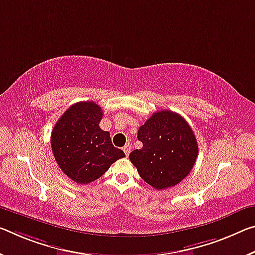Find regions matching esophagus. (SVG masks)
I'll return each instance as SVG.
<instances>
[{"mask_svg": "<svg viewBox=\"0 0 255 255\" xmlns=\"http://www.w3.org/2000/svg\"><path fill=\"white\" fill-rule=\"evenodd\" d=\"M123 149H124L125 154H126V155L128 156V155H129V153H130V145H129V144H126V145H125V146L123 147Z\"/></svg>", "mask_w": 255, "mask_h": 255, "instance_id": "1", "label": "esophagus"}]
</instances>
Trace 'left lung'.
I'll return each instance as SVG.
<instances>
[{"label":"left lung","instance_id":"1","mask_svg":"<svg viewBox=\"0 0 255 255\" xmlns=\"http://www.w3.org/2000/svg\"><path fill=\"white\" fill-rule=\"evenodd\" d=\"M137 138L143 147L134 149L129 159L153 188L172 187L191 172L199 147L191 126L178 113H153L139 127Z\"/></svg>","mask_w":255,"mask_h":255}]
</instances>
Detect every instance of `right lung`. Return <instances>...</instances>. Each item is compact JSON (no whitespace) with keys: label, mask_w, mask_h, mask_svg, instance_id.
<instances>
[{"label":"right lung","mask_w":255,"mask_h":255,"mask_svg":"<svg viewBox=\"0 0 255 255\" xmlns=\"http://www.w3.org/2000/svg\"><path fill=\"white\" fill-rule=\"evenodd\" d=\"M102 109L95 102H78L63 113L52 130L51 146L56 163L71 180L88 184L102 177L125 156L100 128Z\"/></svg>","instance_id":"right-lung-1"}]
</instances>
